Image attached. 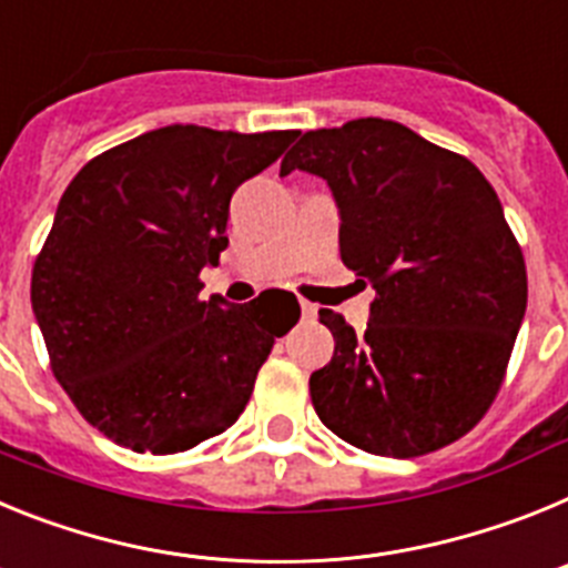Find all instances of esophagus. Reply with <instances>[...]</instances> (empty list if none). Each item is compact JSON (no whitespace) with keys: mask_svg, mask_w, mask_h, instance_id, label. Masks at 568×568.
Masks as SVG:
<instances>
[{"mask_svg":"<svg viewBox=\"0 0 568 568\" xmlns=\"http://www.w3.org/2000/svg\"><path fill=\"white\" fill-rule=\"evenodd\" d=\"M301 315H304L307 321H313L315 315H318V307H315V304H310V301L301 298Z\"/></svg>","mask_w":568,"mask_h":568,"instance_id":"esophagus-1","label":"esophagus"}]
</instances>
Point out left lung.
<instances>
[{
    "mask_svg": "<svg viewBox=\"0 0 568 568\" xmlns=\"http://www.w3.org/2000/svg\"><path fill=\"white\" fill-rule=\"evenodd\" d=\"M327 179L341 261L373 284L364 335L333 310L335 353L310 375L321 424L386 458L464 438L489 413L526 313V261L498 193L466 155L386 119L310 130L284 155Z\"/></svg>",
    "mask_w": 568,
    "mask_h": 568,
    "instance_id": "1",
    "label": "left lung"
}]
</instances>
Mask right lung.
Wrapping results in <instances>:
<instances>
[{"instance_id":"right-lung-1","label":"right lung","mask_w":568,"mask_h":568,"mask_svg":"<svg viewBox=\"0 0 568 568\" xmlns=\"http://www.w3.org/2000/svg\"><path fill=\"white\" fill-rule=\"evenodd\" d=\"M295 135L170 124L99 153L64 190L30 304L53 378L113 444L173 455L222 435L298 321L284 290L250 304L199 295L235 187Z\"/></svg>"}]
</instances>
